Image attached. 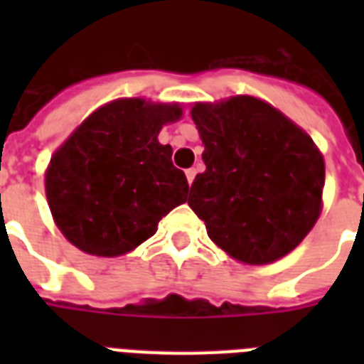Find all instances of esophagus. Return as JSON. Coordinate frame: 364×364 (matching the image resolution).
Returning a JSON list of instances; mask_svg holds the SVG:
<instances>
[{
	"instance_id": "1",
	"label": "esophagus",
	"mask_w": 364,
	"mask_h": 364,
	"mask_svg": "<svg viewBox=\"0 0 364 364\" xmlns=\"http://www.w3.org/2000/svg\"><path fill=\"white\" fill-rule=\"evenodd\" d=\"M185 173H187V181H188V185H193L194 176H196V170H194V168H188V170L185 171Z\"/></svg>"
}]
</instances>
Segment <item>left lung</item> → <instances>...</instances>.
<instances>
[{"mask_svg":"<svg viewBox=\"0 0 364 364\" xmlns=\"http://www.w3.org/2000/svg\"><path fill=\"white\" fill-rule=\"evenodd\" d=\"M204 141V173L188 205L230 257L268 264L293 251L321 211L325 162L287 117L251 96L191 111Z\"/></svg>","mask_w":364,"mask_h":364,"instance_id":"obj_1","label":"left lung"}]
</instances>
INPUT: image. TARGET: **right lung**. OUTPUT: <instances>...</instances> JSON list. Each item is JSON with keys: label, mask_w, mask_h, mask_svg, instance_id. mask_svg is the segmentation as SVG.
Instances as JSON below:
<instances>
[{"label": "right lung", "mask_w": 364, "mask_h": 364, "mask_svg": "<svg viewBox=\"0 0 364 364\" xmlns=\"http://www.w3.org/2000/svg\"><path fill=\"white\" fill-rule=\"evenodd\" d=\"M177 105L117 100L100 107L54 153L45 177L48 208L65 238L85 253L117 257L156 232L187 202L188 183L159 143Z\"/></svg>", "instance_id": "right-lung-1"}]
</instances>
